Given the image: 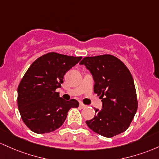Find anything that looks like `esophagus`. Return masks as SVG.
Segmentation results:
<instances>
[{"label": "esophagus", "mask_w": 159, "mask_h": 159, "mask_svg": "<svg viewBox=\"0 0 159 159\" xmlns=\"http://www.w3.org/2000/svg\"><path fill=\"white\" fill-rule=\"evenodd\" d=\"M80 108H82V109L85 108V107H86V105L83 104V103H80Z\"/></svg>", "instance_id": "obj_1"}]
</instances>
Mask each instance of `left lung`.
Wrapping results in <instances>:
<instances>
[{"instance_id": "1", "label": "left lung", "mask_w": 159, "mask_h": 159, "mask_svg": "<svg viewBox=\"0 0 159 159\" xmlns=\"http://www.w3.org/2000/svg\"><path fill=\"white\" fill-rule=\"evenodd\" d=\"M90 71L94 92L102 99V109L86 121L91 130L112 137L128 129L137 110L136 89L132 76L122 61L111 55L85 57L80 61Z\"/></svg>"}]
</instances>
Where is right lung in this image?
<instances>
[{
  "mask_svg": "<svg viewBox=\"0 0 159 159\" xmlns=\"http://www.w3.org/2000/svg\"><path fill=\"white\" fill-rule=\"evenodd\" d=\"M82 57L49 52L35 60L18 87V107L27 127L37 134L58 129L65 122L72 107H78L75 99L65 101L56 92L63 83L67 71Z\"/></svg>",
  "mask_w": 159,
  "mask_h": 159,
  "instance_id": "add662e5",
  "label": "right lung"
}]
</instances>
